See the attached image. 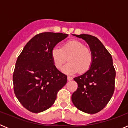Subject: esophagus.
<instances>
[{
  "label": "esophagus",
  "instance_id": "1",
  "mask_svg": "<svg viewBox=\"0 0 128 128\" xmlns=\"http://www.w3.org/2000/svg\"><path fill=\"white\" fill-rule=\"evenodd\" d=\"M67 80H68V81H70V80H72V77H71V76H68V77H67Z\"/></svg>",
  "mask_w": 128,
  "mask_h": 128
}]
</instances>
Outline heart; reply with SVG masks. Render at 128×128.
<instances>
[{
    "label": "heart",
    "instance_id": "obj_1",
    "mask_svg": "<svg viewBox=\"0 0 128 128\" xmlns=\"http://www.w3.org/2000/svg\"><path fill=\"white\" fill-rule=\"evenodd\" d=\"M67 57L69 62L62 68L63 72L66 74H74L78 70L80 72H85L93 62V54L90 48L75 40L63 44L62 48L55 47L52 50V60L58 69L62 67Z\"/></svg>",
    "mask_w": 128,
    "mask_h": 128
}]
</instances>
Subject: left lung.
I'll return each mask as SVG.
<instances>
[{"mask_svg": "<svg viewBox=\"0 0 128 128\" xmlns=\"http://www.w3.org/2000/svg\"><path fill=\"white\" fill-rule=\"evenodd\" d=\"M73 35L88 44L93 62L86 72L74 78L78 87L72 101L78 110L94 114L104 108L114 94L116 72L112 57L98 38L86 34Z\"/></svg>", "mask_w": 128, "mask_h": 128, "instance_id": "obj_1", "label": "left lung"}]
</instances>
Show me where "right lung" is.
I'll use <instances>...</instances> for the list:
<instances>
[{
	"instance_id": "add662e5",
	"label": "right lung",
	"mask_w": 128,
	"mask_h": 128,
	"mask_svg": "<svg viewBox=\"0 0 128 128\" xmlns=\"http://www.w3.org/2000/svg\"><path fill=\"white\" fill-rule=\"evenodd\" d=\"M67 36L50 32L35 35L18 57L13 76L14 94L31 112H42L51 107L58 91L66 84L67 76L54 65L51 51Z\"/></svg>"
}]
</instances>
